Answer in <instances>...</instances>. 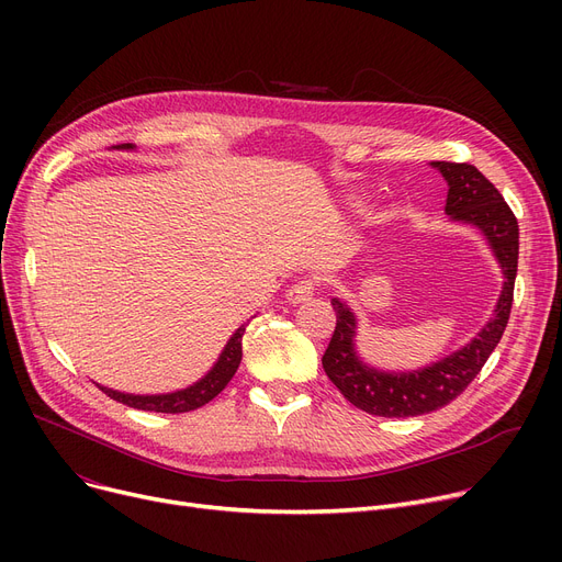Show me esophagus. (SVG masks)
I'll list each match as a JSON object with an SVG mask.
<instances>
[{
	"label": "esophagus",
	"mask_w": 562,
	"mask_h": 562,
	"mask_svg": "<svg viewBox=\"0 0 562 562\" xmlns=\"http://www.w3.org/2000/svg\"><path fill=\"white\" fill-rule=\"evenodd\" d=\"M314 296V280L312 278H303L299 280L293 286H289L286 291V301L291 305H299V303H305Z\"/></svg>",
	"instance_id": "obj_1"
}]
</instances>
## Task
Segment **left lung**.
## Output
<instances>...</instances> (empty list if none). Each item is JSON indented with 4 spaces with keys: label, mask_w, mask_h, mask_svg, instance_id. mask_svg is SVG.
<instances>
[{
    "label": "left lung",
    "mask_w": 562,
    "mask_h": 562,
    "mask_svg": "<svg viewBox=\"0 0 562 562\" xmlns=\"http://www.w3.org/2000/svg\"><path fill=\"white\" fill-rule=\"evenodd\" d=\"M430 166L449 184L445 212L451 221L476 227L485 236L504 276V286L492 318L474 339L417 371H380L362 362L356 348L358 318L344 301L333 299L337 326L323 352V369L346 401L375 417H419L449 405L479 375L510 318L519 257V225L515 214L476 166L451 161H430Z\"/></svg>",
    "instance_id": "left-lung-1"
}]
</instances>
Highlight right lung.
<instances>
[{"instance_id": "add662e5", "label": "right lung", "mask_w": 562, "mask_h": 562, "mask_svg": "<svg viewBox=\"0 0 562 562\" xmlns=\"http://www.w3.org/2000/svg\"><path fill=\"white\" fill-rule=\"evenodd\" d=\"M132 143H123L115 145V150H132ZM248 323H244L241 328H236V333L227 339L223 352L218 356L216 364L212 367V371L206 373L204 378H200L198 382H193L191 387L187 390H177L170 394H150V396H140V394H125V392H115L109 387L98 385L106 396H111L117 403H125L130 407L136 409H147V412H166V415H177V412H191L202 407L204 403H210L212 398H216L225 387L227 382L232 380V375L236 373L241 364V339L246 333Z\"/></svg>"}]
</instances>
